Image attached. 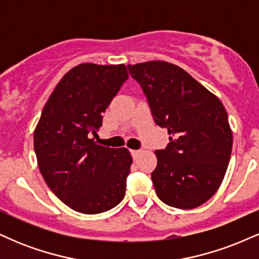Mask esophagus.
<instances>
[{
  "label": "esophagus",
  "instance_id": "obj_1",
  "mask_svg": "<svg viewBox=\"0 0 259 259\" xmlns=\"http://www.w3.org/2000/svg\"><path fill=\"white\" fill-rule=\"evenodd\" d=\"M130 152H132V156H133L134 159L138 158L139 154H140V151H138V150H132V151H130Z\"/></svg>",
  "mask_w": 259,
  "mask_h": 259
}]
</instances>
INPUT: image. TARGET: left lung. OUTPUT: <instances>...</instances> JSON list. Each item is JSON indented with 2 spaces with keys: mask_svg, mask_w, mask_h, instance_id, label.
Returning a JSON list of instances; mask_svg holds the SVG:
<instances>
[{
  "mask_svg": "<svg viewBox=\"0 0 259 259\" xmlns=\"http://www.w3.org/2000/svg\"><path fill=\"white\" fill-rule=\"evenodd\" d=\"M141 85L157 125L169 144L154 152L151 174L156 194L168 206L192 209L221 186L230 160L233 132L221 100L189 73L164 61L127 65Z\"/></svg>",
  "mask_w": 259,
  "mask_h": 259,
  "instance_id": "obj_1",
  "label": "left lung"
}]
</instances>
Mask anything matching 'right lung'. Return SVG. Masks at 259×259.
I'll use <instances>...</instances> for the list:
<instances>
[{
  "instance_id": "right-lung-1",
  "label": "right lung",
  "mask_w": 259,
  "mask_h": 259,
  "mask_svg": "<svg viewBox=\"0 0 259 259\" xmlns=\"http://www.w3.org/2000/svg\"><path fill=\"white\" fill-rule=\"evenodd\" d=\"M127 76L124 64L75 65L59 80L35 127L34 150L44 180L76 212H106L125 196L129 150L101 146L90 136L102 125V113Z\"/></svg>"
}]
</instances>
